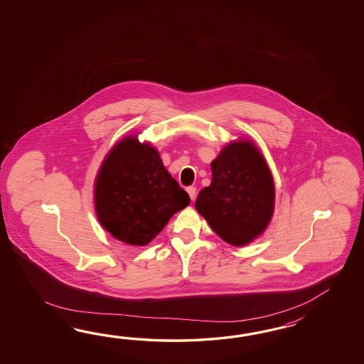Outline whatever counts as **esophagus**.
Segmentation results:
<instances>
[{"instance_id": "obj_1", "label": "esophagus", "mask_w": 364, "mask_h": 364, "mask_svg": "<svg viewBox=\"0 0 364 364\" xmlns=\"http://www.w3.org/2000/svg\"><path fill=\"white\" fill-rule=\"evenodd\" d=\"M186 191H187V193H188V195H190L191 200H195V198H196V187H193V186H190V187H187V188H186Z\"/></svg>"}]
</instances>
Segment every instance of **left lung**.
<instances>
[{
  "mask_svg": "<svg viewBox=\"0 0 364 364\" xmlns=\"http://www.w3.org/2000/svg\"><path fill=\"white\" fill-rule=\"evenodd\" d=\"M212 182L195 208L234 247L260 237L274 212V181L262 151L250 139L232 140L210 163Z\"/></svg>",
  "mask_w": 364,
  "mask_h": 364,
  "instance_id": "left-lung-1",
  "label": "left lung"
}]
</instances>
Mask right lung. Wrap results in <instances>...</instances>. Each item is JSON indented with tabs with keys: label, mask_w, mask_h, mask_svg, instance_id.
Returning <instances> with one entry per match:
<instances>
[{
	"label": "right lung",
	"mask_w": 364,
	"mask_h": 364,
	"mask_svg": "<svg viewBox=\"0 0 364 364\" xmlns=\"http://www.w3.org/2000/svg\"><path fill=\"white\" fill-rule=\"evenodd\" d=\"M95 210L101 226L130 246H146L190 196L165 169L159 151L129 135L116 143L95 179Z\"/></svg>",
	"instance_id": "obj_1"
}]
</instances>
